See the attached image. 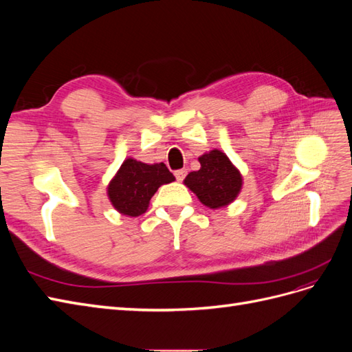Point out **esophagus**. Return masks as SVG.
<instances>
[{"label": "esophagus", "instance_id": "1", "mask_svg": "<svg viewBox=\"0 0 352 352\" xmlns=\"http://www.w3.org/2000/svg\"><path fill=\"white\" fill-rule=\"evenodd\" d=\"M175 176H176V179L179 180V182H182V180H184V179H185V176H186V170H185V168L176 170V172H175Z\"/></svg>", "mask_w": 352, "mask_h": 352}]
</instances>
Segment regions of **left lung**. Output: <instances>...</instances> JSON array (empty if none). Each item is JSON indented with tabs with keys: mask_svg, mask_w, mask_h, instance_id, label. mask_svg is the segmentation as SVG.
Here are the masks:
<instances>
[{
	"mask_svg": "<svg viewBox=\"0 0 352 352\" xmlns=\"http://www.w3.org/2000/svg\"><path fill=\"white\" fill-rule=\"evenodd\" d=\"M198 162L201 168L190 172L184 184L206 207L212 210L228 207L236 199L242 189L241 172L220 150L202 154Z\"/></svg>",
	"mask_w": 352,
	"mask_h": 352,
	"instance_id": "8db88e82",
	"label": "left lung"
}]
</instances>
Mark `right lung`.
<instances>
[{
	"label": "right lung",
	"mask_w": 352,
	"mask_h": 352,
	"mask_svg": "<svg viewBox=\"0 0 352 352\" xmlns=\"http://www.w3.org/2000/svg\"><path fill=\"white\" fill-rule=\"evenodd\" d=\"M173 180L164 163L146 164L129 157L110 180L107 195L120 214L138 217L146 211L157 189Z\"/></svg>",
	"instance_id": "obj_1"
}]
</instances>
